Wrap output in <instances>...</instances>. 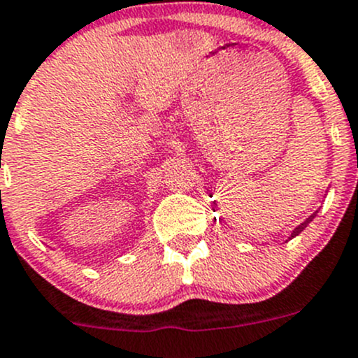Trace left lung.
Instances as JSON below:
<instances>
[{
  "instance_id": "1",
  "label": "left lung",
  "mask_w": 358,
  "mask_h": 358,
  "mask_svg": "<svg viewBox=\"0 0 358 358\" xmlns=\"http://www.w3.org/2000/svg\"><path fill=\"white\" fill-rule=\"evenodd\" d=\"M314 217H315V213H314V215H310V217H308V219H307V220H305V222H301V224H300V226H298V227H296V229H294V231H293V233H291V238H294V236H298V234H300V233H301V231H303V229H305V227H307V226H308V224H310V220H312V219H314Z\"/></svg>"
}]
</instances>
